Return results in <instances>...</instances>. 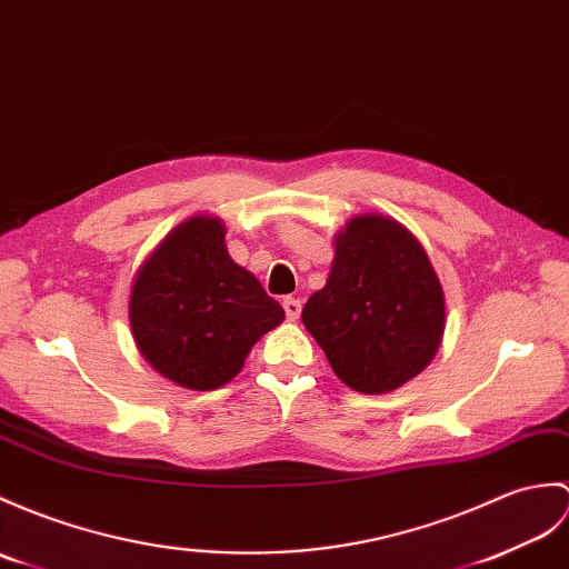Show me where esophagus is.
I'll list each match as a JSON object with an SVG mask.
<instances>
[{"label":"esophagus","instance_id":"1","mask_svg":"<svg viewBox=\"0 0 569 569\" xmlns=\"http://www.w3.org/2000/svg\"><path fill=\"white\" fill-rule=\"evenodd\" d=\"M283 310H286V317L290 322H296L300 317V310H302V302L298 298H286L283 300Z\"/></svg>","mask_w":569,"mask_h":569}]
</instances>
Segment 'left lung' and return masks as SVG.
<instances>
[{
    "instance_id": "8db88e82",
    "label": "left lung",
    "mask_w": 569,
    "mask_h": 569,
    "mask_svg": "<svg viewBox=\"0 0 569 569\" xmlns=\"http://www.w3.org/2000/svg\"><path fill=\"white\" fill-rule=\"evenodd\" d=\"M300 320L341 382L380 395L433 361L446 298L417 237L390 216L361 213L335 234L329 279Z\"/></svg>"
}]
</instances>
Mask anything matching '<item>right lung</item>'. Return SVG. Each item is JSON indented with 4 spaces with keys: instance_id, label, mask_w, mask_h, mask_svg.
Instances as JSON below:
<instances>
[{
    "instance_id": "1",
    "label": "right lung",
    "mask_w": 569,
    "mask_h": 569,
    "mask_svg": "<svg viewBox=\"0 0 569 569\" xmlns=\"http://www.w3.org/2000/svg\"><path fill=\"white\" fill-rule=\"evenodd\" d=\"M224 222L191 216L142 261L128 300L142 359L189 390H216L242 371L257 341L286 320L254 273L224 247Z\"/></svg>"
}]
</instances>
